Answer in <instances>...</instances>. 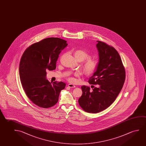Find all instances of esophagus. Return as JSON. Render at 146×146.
Here are the masks:
<instances>
[{
	"instance_id": "34e87169",
	"label": "esophagus",
	"mask_w": 146,
	"mask_h": 146,
	"mask_svg": "<svg viewBox=\"0 0 146 146\" xmlns=\"http://www.w3.org/2000/svg\"><path fill=\"white\" fill-rule=\"evenodd\" d=\"M68 87H69L70 88H75V85H74V84H71V83H70V84H68Z\"/></svg>"
}]
</instances>
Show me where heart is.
Here are the masks:
<instances>
[{"label":"heart","instance_id":"1","mask_svg":"<svg viewBox=\"0 0 146 146\" xmlns=\"http://www.w3.org/2000/svg\"><path fill=\"white\" fill-rule=\"evenodd\" d=\"M74 56L79 61H84L86 58L89 56V54L87 52L83 50L79 49L75 51L74 53ZM98 65V62L96 60L93 58H88L86 59L83 63V68L84 71L86 73H90L94 71V70L96 69ZM79 75V72H76L75 73V75L78 76ZM70 81L72 82H75V79L73 77H70L69 79Z\"/></svg>","mask_w":146,"mask_h":146}]
</instances>
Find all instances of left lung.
<instances>
[{
	"mask_svg": "<svg viewBox=\"0 0 146 146\" xmlns=\"http://www.w3.org/2000/svg\"><path fill=\"white\" fill-rule=\"evenodd\" d=\"M99 62L88 82L94 88L83 85L79 99L80 106L86 112L96 113L109 107L114 102L123 86L125 71L118 52L114 47L97 41Z\"/></svg>",
	"mask_w": 146,
	"mask_h": 146,
	"instance_id": "8db88e82",
	"label": "left lung"
}]
</instances>
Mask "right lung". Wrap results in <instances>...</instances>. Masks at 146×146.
<instances>
[{
	"label": "right lung",
	"instance_id": "add662e5",
	"mask_svg": "<svg viewBox=\"0 0 146 146\" xmlns=\"http://www.w3.org/2000/svg\"><path fill=\"white\" fill-rule=\"evenodd\" d=\"M67 45L64 39L49 37L34 43L23 54L19 65L21 82L27 97L40 107L56 105L61 90L65 88V83L52 84L46 76L47 70L56 69L58 55Z\"/></svg>",
	"mask_w": 146,
	"mask_h": 146
}]
</instances>
